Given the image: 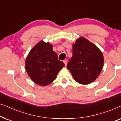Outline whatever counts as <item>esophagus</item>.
Masks as SVG:
<instances>
[{"label": "esophagus", "instance_id": "esophagus-1", "mask_svg": "<svg viewBox=\"0 0 121 121\" xmlns=\"http://www.w3.org/2000/svg\"><path fill=\"white\" fill-rule=\"evenodd\" d=\"M63 62H64V63L65 64V65H67V60H63Z\"/></svg>", "mask_w": 121, "mask_h": 121}]
</instances>
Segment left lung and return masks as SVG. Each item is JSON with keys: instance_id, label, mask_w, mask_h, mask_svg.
Here are the masks:
<instances>
[{"instance_id": "8db88e82", "label": "left lung", "mask_w": 121, "mask_h": 121, "mask_svg": "<svg viewBox=\"0 0 121 121\" xmlns=\"http://www.w3.org/2000/svg\"><path fill=\"white\" fill-rule=\"evenodd\" d=\"M104 61L100 49L88 39L82 37L73 44V56L67 67L76 82L87 85L94 82L100 75Z\"/></svg>"}]
</instances>
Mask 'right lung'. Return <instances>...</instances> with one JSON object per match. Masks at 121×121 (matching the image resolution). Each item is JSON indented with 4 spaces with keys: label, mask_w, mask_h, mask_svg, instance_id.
<instances>
[{
    "label": "right lung",
    "mask_w": 121,
    "mask_h": 121,
    "mask_svg": "<svg viewBox=\"0 0 121 121\" xmlns=\"http://www.w3.org/2000/svg\"><path fill=\"white\" fill-rule=\"evenodd\" d=\"M53 45L42 40L30 51L25 60V69L31 80L44 86L52 83L65 64L58 59Z\"/></svg>",
    "instance_id": "1"
}]
</instances>
